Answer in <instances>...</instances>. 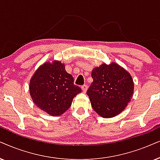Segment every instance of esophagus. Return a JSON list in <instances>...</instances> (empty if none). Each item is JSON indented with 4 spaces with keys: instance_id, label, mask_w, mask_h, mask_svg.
Listing matches in <instances>:
<instances>
[{
    "instance_id": "1",
    "label": "esophagus",
    "mask_w": 160,
    "mask_h": 160,
    "mask_svg": "<svg viewBox=\"0 0 160 160\" xmlns=\"http://www.w3.org/2000/svg\"><path fill=\"white\" fill-rule=\"evenodd\" d=\"M81 88H82V92L86 93L87 89H88V86H87L86 85H83V86H81Z\"/></svg>"
}]
</instances>
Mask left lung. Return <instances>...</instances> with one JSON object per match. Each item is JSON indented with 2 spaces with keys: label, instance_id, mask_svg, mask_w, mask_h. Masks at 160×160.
<instances>
[{
  "label": "left lung",
  "instance_id": "1",
  "mask_svg": "<svg viewBox=\"0 0 160 160\" xmlns=\"http://www.w3.org/2000/svg\"><path fill=\"white\" fill-rule=\"evenodd\" d=\"M93 82L87 91L97 114L112 118L120 114L134 94V83L127 70L116 62L102 63L92 72Z\"/></svg>",
  "mask_w": 160,
  "mask_h": 160
}]
</instances>
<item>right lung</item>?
Instances as JSON below:
<instances>
[{
  "label": "right lung",
  "mask_w": 160,
  "mask_h": 160,
  "mask_svg": "<svg viewBox=\"0 0 160 160\" xmlns=\"http://www.w3.org/2000/svg\"><path fill=\"white\" fill-rule=\"evenodd\" d=\"M82 92L74 84V78L59 60L40 65L31 78L30 96L34 103L51 116H60L66 112L77 94Z\"/></svg>",
  "instance_id": "obj_1"
}]
</instances>
